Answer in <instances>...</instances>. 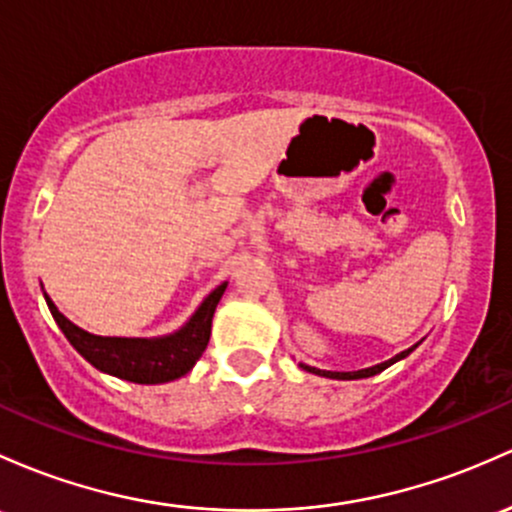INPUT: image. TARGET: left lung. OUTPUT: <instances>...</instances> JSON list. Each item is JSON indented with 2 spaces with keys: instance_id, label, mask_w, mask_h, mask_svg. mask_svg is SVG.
Masks as SVG:
<instances>
[{
  "instance_id": "8db88e82",
  "label": "left lung",
  "mask_w": 512,
  "mask_h": 512,
  "mask_svg": "<svg viewBox=\"0 0 512 512\" xmlns=\"http://www.w3.org/2000/svg\"><path fill=\"white\" fill-rule=\"evenodd\" d=\"M411 352H413V347H411V350H403L401 355H396L393 359H389V362H381V364H376V367H369V369H359V372H323V369L308 367V364H301V369H306V372L318 374V376H328V379H367V376H374V374L384 372L386 367H391V364L398 362V359L408 357V355H411Z\"/></svg>"
}]
</instances>
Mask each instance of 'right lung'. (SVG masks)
Listing matches in <instances>:
<instances>
[{"label":"right lung","mask_w":512,"mask_h":512,"mask_svg":"<svg viewBox=\"0 0 512 512\" xmlns=\"http://www.w3.org/2000/svg\"><path fill=\"white\" fill-rule=\"evenodd\" d=\"M223 291H226V284L216 286L182 330L155 340L92 335L67 320L58 311V306L50 301V296H46V301L55 323L60 325L70 345L99 372L119 376L133 384H165V381H174L187 374L196 359L204 355L211 338L213 311H216Z\"/></svg>","instance_id":"add662e5"}]
</instances>
